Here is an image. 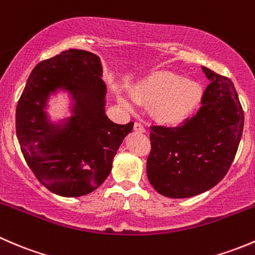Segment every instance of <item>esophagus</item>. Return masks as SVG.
<instances>
[{
	"instance_id": "34e87169",
	"label": "esophagus",
	"mask_w": 255,
	"mask_h": 255,
	"mask_svg": "<svg viewBox=\"0 0 255 255\" xmlns=\"http://www.w3.org/2000/svg\"><path fill=\"white\" fill-rule=\"evenodd\" d=\"M133 130L137 131V132H145L146 131L145 128H143V125L138 122H135V124H133Z\"/></svg>"
}]
</instances>
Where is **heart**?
Returning <instances> with one entry per match:
<instances>
[{"label":"heart","mask_w":255,"mask_h":255,"mask_svg":"<svg viewBox=\"0 0 255 255\" xmlns=\"http://www.w3.org/2000/svg\"><path fill=\"white\" fill-rule=\"evenodd\" d=\"M132 97L140 104H153V115L164 124H178L188 119L203 99L199 82L183 76L161 71L149 76L132 89ZM125 107L130 103L120 98Z\"/></svg>","instance_id":"1"}]
</instances>
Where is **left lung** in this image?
<instances>
[{"mask_svg":"<svg viewBox=\"0 0 255 255\" xmlns=\"http://www.w3.org/2000/svg\"><path fill=\"white\" fill-rule=\"evenodd\" d=\"M203 67L210 85L195 115L175 128L153 125L147 177L161 195L191 198L227 174L243 132L245 114L231 80Z\"/></svg>","mask_w":255,"mask_h":255,"instance_id":"8db88e82","label":"left lung"}]
</instances>
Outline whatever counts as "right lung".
<instances>
[{
	"label": "right lung",
	"mask_w": 255,
	"mask_h": 255,
	"mask_svg": "<svg viewBox=\"0 0 255 255\" xmlns=\"http://www.w3.org/2000/svg\"><path fill=\"white\" fill-rule=\"evenodd\" d=\"M101 59L70 49L39 62L15 109V132L25 162L39 182L57 195L92 193L112 170L113 158L133 123L119 125L104 112L106 83ZM62 88L75 99L65 126L50 123L43 112L50 93Z\"/></svg>",
	"instance_id": "right-lung-1"
}]
</instances>
